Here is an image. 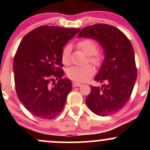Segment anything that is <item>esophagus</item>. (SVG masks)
Listing matches in <instances>:
<instances>
[{
  "label": "esophagus",
  "instance_id": "esophagus-1",
  "mask_svg": "<svg viewBox=\"0 0 150 150\" xmlns=\"http://www.w3.org/2000/svg\"><path fill=\"white\" fill-rule=\"evenodd\" d=\"M82 85V84L80 83V82H73V86L74 87H80Z\"/></svg>",
  "mask_w": 150,
  "mask_h": 150
}]
</instances>
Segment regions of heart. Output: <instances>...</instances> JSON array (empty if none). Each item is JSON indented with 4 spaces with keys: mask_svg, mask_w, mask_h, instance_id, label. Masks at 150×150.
<instances>
[{
    "mask_svg": "<svg viewBox=\"0 0 150 150\" xmlns=\"http://www.w3.org/2000/svg\"><path fill=\"white\" fill-rule=\"evenodd\" d=\"M79 49L83 51L88 56L89 61L96 67H100L104 61V54L97 51V44L90 39H85L79 41L77 43ZM71 46L67 45L63 49L61 53V60L63 64L68 65L71 63L70 56ZM94 68L90 64L84 66H73L70 68L67 72L68 77L76 82H85L94 75Z\"/></svg>",
    "mask_w": 150,
    "mask_h": 150,
    "instance_id": "b5f03b06",
    "label": "heart"
}]
</instances>
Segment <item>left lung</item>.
I'll return each instance as SVG.
<instances>
[{
  "mask_svg": "<svg viewBox=\"0 0 150 150\" xmlns=\"http://www.w3.org/2000/svg\"><path fill=\"white\" fill-rule=\"evenodd\" d=\"M78 37L97 41L104 48L105 54L104 63L94 80L106 84L101 87L90 85L86 104L98 116L118 112L130 99L137 76L131 43L123 32L106 24L87 26Z\"/></svg>",
  "mask_w": 150,
  "mask_h": 150,
  "instance_id": "left-lung-1",
  "label": "left lung"
}]
</instances>
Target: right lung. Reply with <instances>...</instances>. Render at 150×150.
<instances>
[{"instance_id":"1","label":"right lung","mask_w":150,"mask_h":150,"mask_svg":"<svg viewBox=\"0 0 150 150\" xmlns=\"http://www.w3.org/2000/svg\"><path fill=\"white\" fill-rule=\"evenodd\" d=\"M80 29L41 26L22 39L14 58L17 95L34 116L52 119L61 112L72 90L71 81L63 78V47ZM56 79L57 83L51 82Z\"/></svg>"}]
</instances>
